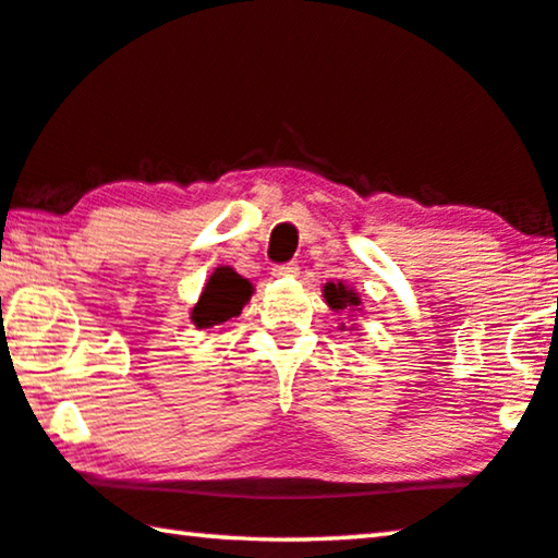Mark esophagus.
Instances as JSON below:
<instances>
[{
	"label": "esophagus",
	"mask_w": 558,
	"mask_h": 558,
	"mask_svg": "<svg viewBox=\"0 0 558 558\" xmlns=\"http://www.w3.org/2000/svg\"><path fill=\"white\" fill-rule=\"evenodd\" d=\"M274 277H296L299 274V264L296 262H287V264H277L274 267Z\"/></svg>",
	"instance_id": "obj_1"
}]
</instances>
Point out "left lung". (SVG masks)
Segmentation results:
<instances>
[{"label":"left lung","instance_id":"8db88e82","mask_svg":"<svg viewBox=\"0 0 558 558\" xmlns=\"http://www.w3.org/2000/svg\"><path fill=\"white\" fill-rule=\"evenodd\" d=\"M324 296H327V304L331 308H356L359 304V296L354 294V289H349L344 284H327L324 287Z\"/></svg>","mask_w":558,"mask_h":558}]
</instances>
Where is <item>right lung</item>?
<instances>
[{
	"mask_svg": "<svg viewBox=\"0 0 558 558\" xmlns=\"http://www.w3.org/2000/svg\"><path fill=\"white\" fill-rule=\"evenodd\" d=\"M252 296V284L239 277L234 269L219 267L211 274L207 287H204L199 302L192 312V322L199 329H211L217 324L229 322L231 316L242 314L244 304Z\"/></svg>",
	"mask_w": 558,
	"mask_h": 558,
	"instance_id": "add662e5",
	"label": "right lung"
}]
</instances>
